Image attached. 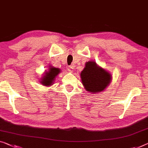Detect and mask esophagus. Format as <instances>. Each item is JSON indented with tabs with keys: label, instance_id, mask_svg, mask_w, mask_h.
<instances>
[{
	"label": "esophagus",
	"instance_id": "esophagus-1",
	"mask_svg": "<svg viewBox=\"0 0 148 148\" xmlns=\"http://www.w3.org/2000/svg\"><path fill=\"white\" fill-rule=\"evenodd\" d=\"M68 71H69L70 72H73V71H74V68H73V66H70L68 67Z\"/></svg>",
	"mask_w": 148,
	"mask_h": 148
}]
</instances>
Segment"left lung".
Wrapping results in <instances>:
<instances>
[{
    "label": "left lung",
    "instance_id": "obj_1",
    "mask_svg": "<svg viewBox=\"0 0 148 148\" xmlns=\"http://www.w3.org/2000/svg\"><path fill=\"white\" fill-rule=\"evenodd\" d=\"M85 65L80 75L86 90L94 94L104 90L112 80L111 74L94 61L88 62Z\"/></svg>",
    "mask_w": 148,
    "mask_h": 148
}]
</instances>
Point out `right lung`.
I'll return each mask as SVG.
<instances>
[{
    "label": "right lung",
    "mask_w": 148,
    "mask_h": 148,
    "mask_svg": "<svg viewBox=\"0 0 148 148\" xmlns=\"http://www.w3.org/2000/svg\"><path fill=\"white\" fill-rule=\"evenodd\" d=\"M60 72V69L50 66L48 71H46L42 78H41V84L46 86H50L54 84L55 78Z\"/></svg>",
    "instance_id": "right-lung-1"
}]
</instances>
